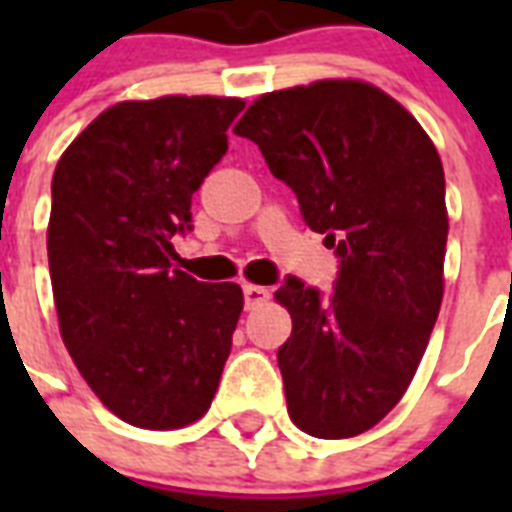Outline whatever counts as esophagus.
<instances>
[{
  "mask_svg": "<svg viewBox=\"0 0 512 512\" xmlns=\"http://www.w3.org/2000/svg\"><path fill=\"white\" fill-rule=\"evenodd\" d=\"M268 297H271V292L265 287H257V284H244V303H247V308H257V305L268 303Z\"/></svg>",
  "mask_w": 512,
  "mask_h": 512,
  "instance_id": "34e87169",
  "label": "esophagus"
}]
</instances>
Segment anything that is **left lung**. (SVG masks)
Returning a JSON list of instances; mask_svg holds the SVG:
<instances>
[{
  "label": "left lung",
  "instance_id": "8db88e82",
  "mask_svg": "<svg viewBox=\"0 0 512 512\" xmlns=\"http://www.w3.org/2000/svg\"><path fill=\"white\" fill-rule=\"evenodd\" d=\"M233 132L260 146L340 255L327 303L292 276L273 295L292 316L279 348L289 417L308 436H358L404 398L441 311V156L398 100L361 79L265 92Z\"/></svg>",
  "mask_w": 512,
  "mask_h": 512
}]
</instances>
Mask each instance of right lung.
Here are the masks:
<instances>
[{"instance_id": "add662e5", "label": "right lung", "mask_w": 512, "mask_h": 512, "mask_svg": "<svg viewBox=\"0 0 512 512\" xmlns=\"http://www.w3.org/2000/svg\"><path fill=\"white\" fill-rule=\"evenodd\" d=\"M244 100H122L92 119L52 175L47 225L60 337L108 412L175 430L207 414L244 311L239 284L172 268L191 196L228 151Z\"/></svg>"}]
</instances>
